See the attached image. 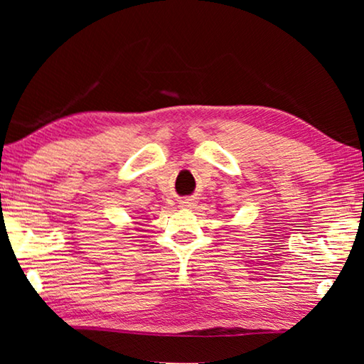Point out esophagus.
Here are the masks:
<instances>
[{"label": "esophagus", "mask_w": 364, "mask_h": 364, "mask_svg": "<svg viewBox=\"0 0 364 364\" xmlns=\"http://www.w3.org/2000/svg\"><path fill=\"white\" fill-rule=\"evenodd\" d=\"M181 207L193 208L194 207V200L193 199H184V200H181Z\"/></svg>", "instance_id": "1"}]
</instances>
